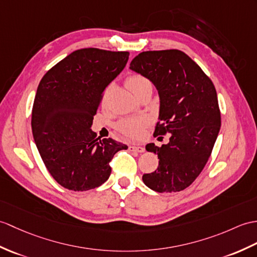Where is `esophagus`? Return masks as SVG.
Here are the masks:
<instances>
[{"instance_id": "esophagus-1", "label": "esophagus", "mask_w": 257, "mask_h": 257, "mask_svg": "<svg viewBox=\"0 0 257 257\" xmlns=\"http://www.w3.org/2000/svg\"><path fill=\"white\" fill-rule=\"evenodd\" d=\"M129 150L134 151V152H138V153H142L145 152V147L143 146H129Z\"/></svg>"}]
</instances>
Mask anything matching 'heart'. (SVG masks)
<instances>
[{
	"label": "heart",
	"mask_w": 257,
	"mask_h": 257,
	"mask_svg": "<svg viewBox=\"0 0 257 257\" xmlns=\"http://www.w3.org/2000/svg\"><path fill=\"white\" fill-rule=\"evenodd\" d=\"M127 86L133 92L136 96L142 91L148 88H152V83L148 79V77L140 75V74H134L129 76L127 79ZM148 119L147 118H133V119H123V120L119 121L117 124L118 130L126 135L130 138H139L143 134V128L147 126Z\"/></svg>",
	"instance_id": "1"
}]
</instances>
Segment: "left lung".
<instances>
[{"instance_id":"left-lung-1","label":"left lung","mask_w":257,"mask_h":257,"mask_svg":"<svg viewBox=\"0 0 257 257\" xmlns=\"http://www.w3.org/2000/svg\"><path fill=\"white\" fill-rule=\"evenodd\" d=\"M130 70L148 77L160 98L159 122L154 136L171 134L158 154L157 171L142 176L158 193H176L188 187L202 169L217 140L221 117L214 85L204 71L181 50L145 51L130 62Z\"/></svg>"}]
</instances>
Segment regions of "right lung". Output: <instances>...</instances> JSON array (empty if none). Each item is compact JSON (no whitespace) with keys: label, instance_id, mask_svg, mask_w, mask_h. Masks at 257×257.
Here are the masks:
<instances>
[{"label":"right lung","instance_id":"right-lung-1","mask_svg":"<svg viewBox=\"0 0 257 257\" xmlns=\"http://www.w3.org/2000/svg\"><path fill=\"white\" fill-rule=\"evenodd\" d=\"M128 51L75 50L41 79L34 100L32 130L47 170L58 184L85 192L104 184L112 157L128 147L92 131L101 96L126 67Z\"/></svg>","mask_w":257,"mask_h":257}]
</instances>
